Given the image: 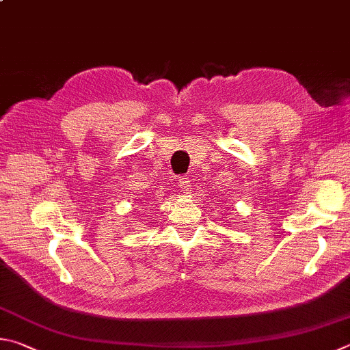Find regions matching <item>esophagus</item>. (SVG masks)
Returning a JSON list of instances; mask_svg holds the SVG:
<instances>
[{
	"instance_id": "34e87169",
	"label": "esophagus",
	"mask_w": 350,
	"mask_h": 350,
	"mask_svg": "<svg viewBox=\"0 0 350 350\" xmlns=\"http://www.w3.org/2000/svg\"><path fill=\"white\" fill-rule=\"evenodd\" d=\"M189 183H191V179H189L188 176H180L179 177V187L183 189V191H188L189 187H191Z\"/></svg>"
}]
</instances>
